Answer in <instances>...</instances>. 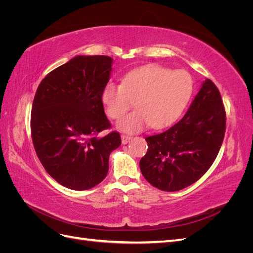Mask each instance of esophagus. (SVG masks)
<instances>
[{
  "instance_id": "obj_1",
  "label": "esophagus",
  "mask_w": 253,
  "mask_h": 253,
  "mask_svg": "<svg viewBox=\"0 0 253 253\" xmlns=\"http://www.w3.org/2000/svg\"><path fill=\"white\" fill-rule=\"evenodd\" d=\"M132 137L131 136H127V135H121V142L122 144H126L129 141H131Z\"/></svg>"
}]
</instances>
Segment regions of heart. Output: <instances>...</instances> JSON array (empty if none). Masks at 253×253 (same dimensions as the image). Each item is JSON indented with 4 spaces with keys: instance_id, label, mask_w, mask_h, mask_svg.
Segmentation results:
<instances>
[{
    "instance_id": "1",
    "label": "heart",
    "mask_w": 253,
    "mask_h": 253,
    "mask_svg": "<svg viewBox=\"0 0 253 253\" xmlns=\"http://www.w3.org/2000/svg\"><path fill=\"white\" fill-rule=\"evenodd\" d=\"M192 90L193 81L187 72L148 65L126 74L121 84H106L102 102L109 116L118 119L135 101L137 110L117 122L120 131L133 134L150 125L154 128L171 125L185 109Z\"/></svg>"
}]
</instances>
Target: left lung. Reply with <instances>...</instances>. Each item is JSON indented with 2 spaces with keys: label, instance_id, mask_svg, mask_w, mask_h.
Wrapping results in <instances>:
<instances>
[{
  "label": "left lung",
  "instance_id": "obj_1",
  "mask_svg": "<svg viewBox=\"0 0 253 253\" xmlns=\"http://www.w3.org/2000/svg\"><path fill=\"white\" fill-rule=\"evenodd\" d=\"M226 112L217 87L206 79L185 116L167 131L149 136L139 163L155 188L174 192L189 187L209 170L224 140Z\"/></svg>",
  "mask_w": 253,
  "mask_h": 253
}]
</instances>
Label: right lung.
I'll use <instances>...</instances> for the list:
<instances>
[{"mask_svg": "<svg viewBox=\"0 0 253 253\" xmlns=\"http://www.w3.org/2000/svg\"><path fill=\"white\" fill-rule=\"evenodd\" d=\"M112 64L108 56H77L50 72L36 91L30 117L36 153L46 172L68 189L100 183L111 152L121 144L117 132L98 136L111 127L102 91Z\"/></svg>", "mask_w": 253, "mask_h": 253, "instance_id": "add662e5", "label": "right lung"}]
</instances>
